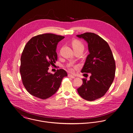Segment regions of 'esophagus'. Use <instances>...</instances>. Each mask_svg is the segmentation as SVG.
Wrapping results in <instances>:
<instances>
[{"mask_svg":"<svg viewBox=\"0 0 133 133\" xmlns=\"http://www.w3.org/2000/svg\"><path fill=\"white\" fill-rule=\"evenodd\" d=\"M68 76H69V77H70V78H72V79H74V78H75V76H72V75H71V74H69V75H68Z\"/></svg>","mask_w":133,"mask_h":133,"instance_id":"1","label":"esophagus"}]
</instances>
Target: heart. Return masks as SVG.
Masks as SVG:
<instances>
[{
    "instance_id": "b5f03b06",
    "label": "heart",
    "mask_w": 133,
    "mask_h": 133,
    "mask_svg": "<svg viewBox=\"0 0 133 133\" xmlns=\"http://www.w3.org/2000/svg\"><path fill=\"white\" fill-rule=\"evenodd\" d=\"M72 47L75 51L82 50L83 51L84 49V44L79 39H74L72 43ZM66 68L70 72H75V70L78 69V66H74L72 64H69L66 65Z\"/></svg>"
}]
</instances>
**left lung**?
<instances>
[{
    "instance_id": "left-lung-1",
    "label": "left lung",
    "mask_w": 133,
    "mask_h": 133,
    "mask_svg": "<svg viewBox=\"0 0 133 133\" xmlns=\"http://www.w3.org/2000/svg\"><path fill=\"white\" fill-rule=\"evenodd\" d=\"M77 36L87 42L90 53L81 72L91 74L89 80L82 79L83 84L77 91L85 99L94 101L103 97L113 83L115 62L108 43L101 37L92 32H85Z\"/></svg>"
}]
</instances>
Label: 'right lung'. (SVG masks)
<instances>
[{
    "instance_id": "add662e5",
    "label": "right lung",
    "mask_w": 133,
    "mask_h": 133,
    "mask_svg": "<svg viewBox=\"0 0 133 133\" xmlns=\"http://www.w3.org/2000/svg\"><path fill=\"white\" fill-rule=\"evenodd\" d=\"M64 36L45 34L32 37L26 44L21 57L20 72L23 84L32 96L45 99L53 96L68 76L63 69L54 74L48 72L49 66L57 60L58 43Z\"/></svg>"
}]
</instances>
